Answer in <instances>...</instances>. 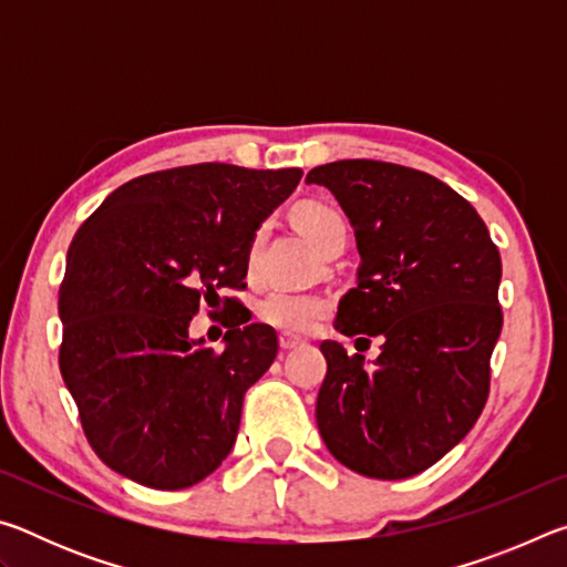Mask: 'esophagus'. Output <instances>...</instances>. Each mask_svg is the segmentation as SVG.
<instances>
[{
  "mask_svg": "<svg viewBox=\"0 0 567 567\" xmlns=\"http://www.w3.org/2000/svg\"><path fill=\"white\" fill-rule=\"evenodd\" d=\"M300 344H302L300 338H292V334H280V348H282L285 352L300 348Z\"/></svg>",
  "mask_w": 567,
  "mask_h": 567,
  "instance_id": "esophagus-1",
  "label": "esophagus"
}]
</instances>
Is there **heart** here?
Returning a JSON list of instances; mask_svg holds the SVG:
<instances>
[{
    "label": "heart",
    "instance_id": "heart-1",
    "mask_svg": "<svg viewBox=\"0 0 567 567\" xmlns=\"http://www.w3.org/2000/svg\"><path fill=\"white\" fill-rule=\"evenodd\" d=\"M295 225L310 243L324 255L334 243L348 239V223L340 209L324 203H302L292 213ZM265 243V227H257L255 235L249 237L247 245V270L252 275L260 262V249ZM260 318L285 332H312L322 322L328 312V300L318 292H297V290H277L267 292L260 307H257Z\"/></svg>",
    "mask_w": 567,
    "mask_h": 567
}]
</instances>
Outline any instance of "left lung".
<instances>
[{"mask_svg":"<svg viewBox=\"0 0 567 567\" xmlns=\"http://www.w3.org/2000/svg\"><path fill=\"white\" fill-rule=\"evenodd\" d=\"M305 182L332 192L358 239V287L340 300L334 328L382 338L372 364L334 340L320 344V435L354 473L412 477L485 408L503 328L501 252L475 207L427 172L340 159Z\"/></svg>","mask_w":567,"mask_h":567,"instance_id":"8db88e82","label":"left lung"}]
</instances>
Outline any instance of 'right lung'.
<instances>
[{
  "instance_id": "add662e5",
  "label": "right lung",
  "mask_w": 567,
  "mask_h": 567,
  "mask_svg": "<svg viewBox=\"0 0 567 567\" xmlns=\"http://www.w3.org/2000/svg\"><path fill=\"white\" fill-rule=\"evenodd\" d=\"M300 177L223 162L152 172L76 229L60 285V370L114 473L182 491L229 455L245 392L277 358V332L239 305L217 352L189 338V322L225 287L245 290L249 237Z\"/></svg>"
}]
</instances>
